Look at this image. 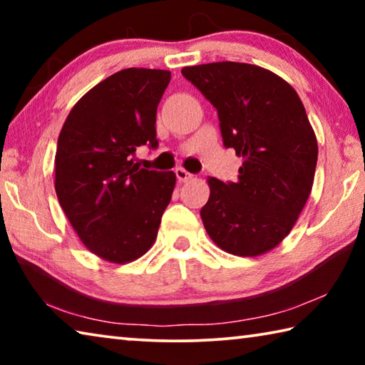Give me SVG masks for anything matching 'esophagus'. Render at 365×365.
Masks as SVG:
<instances>
[{
	"label": "esophagus",
	"mask_w": 365,
	"mask_h": 365,
	"mask_svg": "<svg viewBox=\"0 0 365 365\" xmlns=\"http://www.w3.org/2000/svg\"><path fill=\"white\" fill-rule=\"evenodd\" d=\"M175 175L178 178V182H188V180H191V178H193V174H190V172L185 170L183 168L175 169Z\"/></svg>",
	"instance_id": "obj_1"
}]
</instances>
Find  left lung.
<instances>
[{"label":"left lung","mask_w":365,"mask_h":365,"mask_svg":"<svg viewBox=\"0 0 365 365\" xmlns=\"http://www.w3.org/2000/svg\"><path fill=\"white\" fill-rule=\"evenodd\" d=\"M182 73L217 109L224 146L243 158L237 182L207 180L202 224L230 255H264L292 232L312 190L319 150L306 109L292 85L259 66L224 61Z\"/></svg>","instance_id":"obj_1"}]
</instances>
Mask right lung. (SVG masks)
Instances as JSON below:
<instances>
[{
	"mask_svg": "<svg viewBox=\"0 0 365 365\" xmlns=\"http://www.w3.org/2000/svg\"><path fill=\"white\" fill-rule=\"evenodd\" d=\"M169 82V71L117 72L72 108L59 133V205L86 248L109 262L143 256L170 202L174 172L141 169L133 160L140 146H159L156 110Z\"/></svg>",
	"mask_w": 365,
	"mask_h": 365,
	"instance_id": "right-lung-1",
	"label": "right lung"
}]
</instances>
